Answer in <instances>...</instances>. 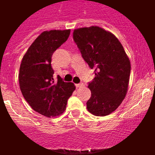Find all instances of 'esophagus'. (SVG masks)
<instances>
[{
    "label": "esophagus",
    "mask_w": 155,
    "mask_h": 155,
    "mask_svg": "<svg viewBox=\"0 0 155 155\" xmlns=\"http://www.w3.org/2000/svg\"><path fill=\"white\" fill-rule=\"evenodd\" d=\"M75 86H76L77 87H84V84H83V83H80V84H75Z\"/></svg>",
    "instance_id": "obj_1"
}]
</instances>
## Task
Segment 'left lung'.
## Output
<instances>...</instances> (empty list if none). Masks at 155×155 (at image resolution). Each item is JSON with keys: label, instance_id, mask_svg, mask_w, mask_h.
Masks as SVG:
<instances>
[{"label": "left lung", "instance_id": "obj_1", "mask_svg": "<svg viewBox=\"0 0 155 155\" xmlns=\"http://www.w3.org/2000/svg\"><path fill=\"white\" fill-rule=\"evenodd\" d=\"M73 38L83 58L95 69V78L88 84L92 95L87 110L95 116L108 115L120 106L127 93L130 58L117 38L99 26L75 29Z\"/></svg>", "mask_w": 155, "mask_h": 155}]
</instances>
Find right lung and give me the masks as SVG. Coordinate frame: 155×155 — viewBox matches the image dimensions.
<instances>
[{
    "mask_svg": "<svg viewBox=\"0 0 155 155\" xmlns=\"http://www.w3.org/2000/svg\"><path fill=\"white\" fill-rule=\"evenodd\" d=\"M71 30H54L42 32L24 54L18 74L19 86L30 107L51 117L65 111L68 98L75 90L73 83L53 78L52 54L70 35Z\"/></svg>",
    "mask_w": 155,
    "mask_h": 155,
    "instance_id": "right-lung-1",
    "label": "right lung"
}]
</instances>
